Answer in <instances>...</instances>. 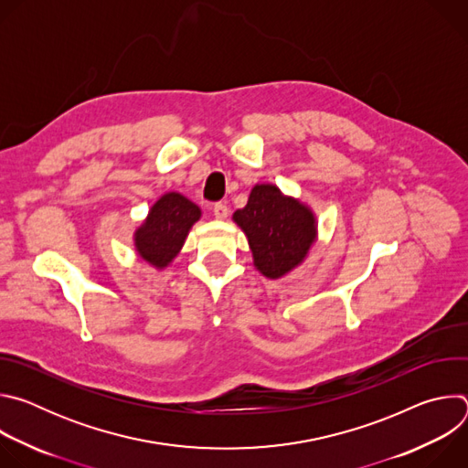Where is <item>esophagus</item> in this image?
<instances>
[{"mask_svg": "<svg viewBox=\"0 0 468 468\" xmlns=\"http://www.w3.org/2000/svg\"><path fill=\"white\" fill-rule=\"evenodd\" d=\"M213 213H215V217H217L218 220H226L228 215H229V209L226 207V204H215Z\"/></svg>", "mask_w": 468, "mask_h": 468, "instance_id": "1", "label": "esophagus"}]
</instances>
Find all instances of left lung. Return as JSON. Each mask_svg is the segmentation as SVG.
<instances>
[{
	"label": "left lung",
	"instance_id": "1",
	"mask_svg": "<svg viewBox=\"0 0 468 468\" xmlns=\"http://www.w3.org/2000/svg\"><path fill=\"white\" fill-rule=\"evenodd\" d=\"M233 222L248 239L255 271L269 280L298 269L318 239L314 211L274 183L253 185L246 207L233 213Z\"/></svg>",
	"mask_w": 468,
	"mask_h": 468
}]
</instances>
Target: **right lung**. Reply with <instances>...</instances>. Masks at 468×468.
<instances>
[{
	"instance_id": "add662e5",
	"label": "right lung",
	"mask_w": 468,
	"mask_h": 468,
	"mask_svg": "<svg viewBox=\"0 0 468 468\" xmlns=\"http://www.w3.org/2000/svg\"><path fill=\"white\" fill-rule=\"evenodd\" d=\"M202 218V209L183 194L165 192L133 233L137 255L155 271H165L181 251L188 231Z\"/></svg>"
}]
</instances>
